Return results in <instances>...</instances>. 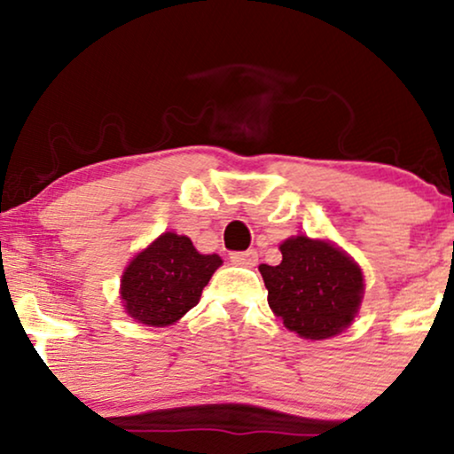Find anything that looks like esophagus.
Listing matches in <instances>:
<instances>
[{
	"instance_id": "34e87169",
	"label": "esophagus",
	"mask_w": 454,
	"mask_h": 454,
	"mask_svg": "<svg viewBox=\"0 0 454 454\" xmlns=\"http://www.w3.org/2000/svg\"><path fill=\"white\" fill-rule=\"evenodd\" d=\"M231 262L239 264V267H256L258 264V252L256 249H247V252H232Z\"/></svg>"
}]
</instances>
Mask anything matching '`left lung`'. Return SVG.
<instances>
[{
	"instance_id": "8db88e82",
	"label": "left lung",
	"mask_w": 454,
	"mask_h": 454,
	"mask_svg": "<svg viewBox=\"0 0 454 454\" xmlns=\"http://www.w3.org/2000/svg\"><path fill=\"white\" fill-rule=\"evenodd\" d=\"M279 252L278 267H258L273 314L305 340L340 335L361 307V267L333 243L303 234L286 239Z\"/></svg>"
}]
</instances>
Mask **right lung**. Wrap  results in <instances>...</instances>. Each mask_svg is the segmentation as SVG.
<instances>
[{
	"mask_svg": "<svg viewBox=\"0 0 454 454\" xmlns=\"http://www.w3.org/2000/svg\"><path fill=\"white\" fill-rule=\"evenodd\" d=\"M220 264L217 254L196 252L184 234H160L123 270V307L147 326L175 325L198 305L202 288Z\"/></svg>",
	"mask_w": 454,
	"mask_h": 454,
	"instance_id": "1",
	"label": "right lung"
}]
</instances>
